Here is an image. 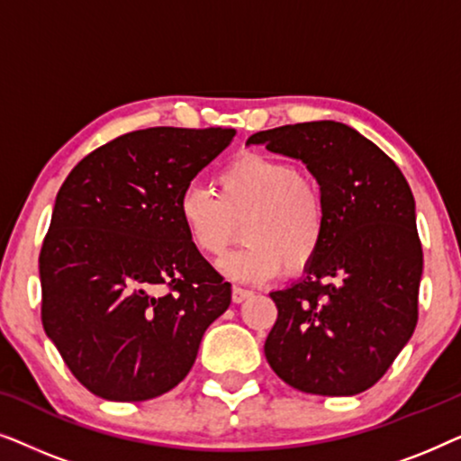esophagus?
I'll return each instance as SVG.
<instances>
[{"label":"esophagus","mask_w":461,"mask_h":461,"mask_svg":"<svg viewBox=\"0 0 461 461\" xmlns=\"http://www.w3.org/2000/svg\"><path fill=\"white\" fill-rule=\"evenodd\" d=\"M249 298H251V292H248V289L232 287V302H235V304H241V302L249 300Z\"/></svg>","instance_id":"34e87169"}]
</instances>
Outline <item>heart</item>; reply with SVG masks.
Here are the masks:
<instances>
[{
    "instance_id": "b5f03b06",
    "label": "heart",
    "mask_w": 461,
    "mask_h": 461,
    "mask_svg": "<svg viewBox=\"0 0 461 461\" xmlns=\"http://www.w3.org/2000/svg\"><path fill=\"white\" fill-rule=\"evenodd\" d=\"M178 220L188 243L218 262L241 224L248 243L222 264L230 279L264 283L306 270L323 248L327 205L319 185L292 163L243 153L216 176V194L199 185L178 197Z\"/></svg>"
}]
</instances>
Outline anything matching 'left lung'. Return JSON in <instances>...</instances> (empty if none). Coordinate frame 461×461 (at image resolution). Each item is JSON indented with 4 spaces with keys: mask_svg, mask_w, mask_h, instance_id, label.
<instances>
[{
    "mask_svg": "<svg viewBox=\"0 0 461 461\" xmlns=\"http://www.w3.org/2000/svg\"><path fill=\"white\" fill-rule=\"evenodd\" d=\"M248 144L300 159L327 205L319 256L300 281L270 292L279 317L264 344L267 361L302 393H363L418 323L424 256L411 188L380 147L339 122L283 125Z\"/></svg>",
    "mask_w": 461,
    "mask_h": 461,
    "instance_id": "left-lung-1",
    "label": "left lung"
}]
</instances>
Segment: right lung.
I'll return each mask as SVG.
<instances>
[{"label": "right lung", "mask_w": 461, "mask_h": 461, "mask_svg": "<svg viewBox=\"0 0 461 461\" xmlns=\"http://www.w3.org/2000/svg\"><path fill=\"white\" fill-rule=\"evenodd\" d=\"M232 136L230 128L130 131L62 182L40 254L41 323L100 399L149 401L178 386L229 308L230 283L188 243L178 197Z\"/></svg>", "instance_id": "1"}]
</instances>
